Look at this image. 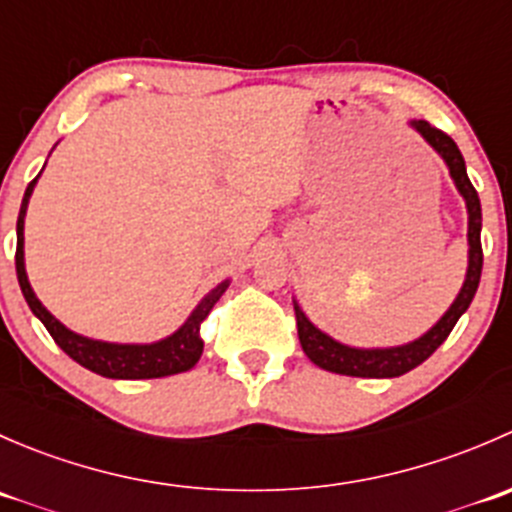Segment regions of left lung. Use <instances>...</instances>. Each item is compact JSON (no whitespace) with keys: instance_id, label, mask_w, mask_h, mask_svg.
Returning <instances> with one entry per match:
<instances>
[{"instance_id":"left-lung-1","label":"left lung","mask_w":512,"mask_h":512,"mask_svg":"<svg viewBox=\"0 0 512 512\" xmlns=\"http://www.w3.org/2000/svg\"><path fill=\"white\" fill-rule=\"evenodd\" d=\"M411 126L416 128L423 136V141L433 148L448 165V173H451L453 183H456L458 193L463 195L468 208V270L466 280H463L461 292L453 299V304L448 307V312L428 329L423 337H418L416 342L401 344V347H389V349H356L347 347V344L337 342L329 334H324L322 329L314 327L307 319V314L299 309V304L294 302V317H297V334L299 344H302L304 354L319 366V369L334 371V374L344 376H361V379H394V376L406 374V371L416 369L418 364L428 359L451 334V329L456 327V322L461 319V314L471 307L473 297H476V289L480 282V270H483V247H480V200L473 183L468 180L466 173V160H463L461 151L453 143L451 136H446L443 131L433 128L428 121H411Z\"/></svg>"}]
</instances>
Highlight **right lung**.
Here are the masks:
<instances>
[{
  "mask_svg": "<svg viewBox=\"0 0 512 512\" xmlns=\"http://www.w3.org/2000/svg\"><path fill=\"white\" fill-rule=\"evenodd\" d=\"M41 175V173H39ZM39 175L27 185L24 193L22 208H19L17 220V280L22 287L24 299H27L29 309L41 319L46 332L54 337V342L64 349L76 364L86 366L94 374L106 376V379H160V376H173L180 371H188L198 364L200 354H203V339H200V324L208 317L210 309L215 307L225 289L230 287V280L220 282L218 287L210 289L198 307L193 309L183 327L173 332L170 337L160 339L153 344H113V342H98V339L81 337V334L66 329L44 304L36 299L32 285L27 280V270H24V215H27L29 198L34 193V185Z\"/></svg>",
  "mask_w": 512,
  "mask_h": 512,
  "instance_id": "right-lung-1",
  "label": "right lung"
}]
</instances>
